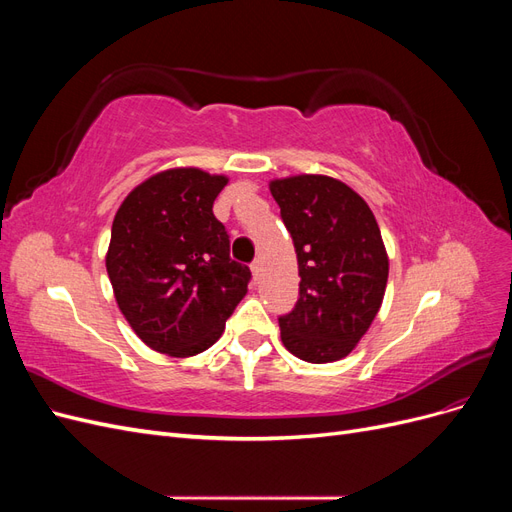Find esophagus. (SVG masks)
I'll use <instances>...</instances> for the list:
<instances>
[{
    "mask_svg": "<svg viewBox=\"0 0 512 512\" xmlns=\"http://www.w3.org/2000/svg\"><path fill=\"white\" fill-rule=\"evenodd\" d=\"M250 269H252V277H254V282H258V275H260V260H254Z\"/></svg>",
    "mask_w": 512,
    "mask_h": 512,
    "instance_id": "34e87169",
    "label": "esophagus"
}]
</instances>
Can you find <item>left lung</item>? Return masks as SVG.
I'll return each mask as SVG.
<instances>
[{
	"mask_svg": "<svg viewBox=\"0 0 512 512\" xmlns=\"http://www.w3.org/2000/svg\"><path fill=\"white\" fill-rule=\"evenodd\" d=\"M299 262V301L280 318L282 344L307 363L348 356L374 322L389 254L369 205L344 181L292 175L269 181Z\"/></svg>",
	"mask_w": 512,
	"mask_h": 512,
	"instance_id": "1",
	"label": "left lung"
}]
</instances>
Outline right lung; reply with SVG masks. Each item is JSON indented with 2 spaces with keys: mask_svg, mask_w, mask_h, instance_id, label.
I'll return each mask as SVG.
<instances>
[{
  "mask_svg": "<svg viewBox=\"0 0 512 512\" xmlns=\"http://www.w3.org/2000/svg\"><path fill=\"white\" fill-rule=\"evenodd\" d=\"M228 183L196 166L160 170L115 213L106 273L132 331L156 352L194 356L218 342L247 294L213 200Z\"/></svg>",
  "mask_w": 512,
  "mask_h": 512,
  "instance_id": "1",
  "label": "right lung"
}]
</instances>
